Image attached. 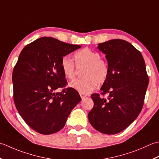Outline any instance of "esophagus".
<instances>
[{"label": "esophagus", "instance_id": "34e87169", "mask_svg": "<svg viewBox=\"0 0 159 159\" xmlns=\"http://www.w3.org/2000/svg\"><path fill=\"white\" fill-rule=\"evenodd\" d=\"M80 95L81 98H82V99H83L84 98H86V97L87 96V95H86V94H84V93H80Z\"/></svg>", "mask_w": 159, "mask_h": 159}]
</instances>
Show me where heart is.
<instances>
[{
	"mask_svg": "<svg viewBox=\"0 0 159 159\" xmlns=\"http://www.w3.org/2000/svg\"><path fill=\"white\" fill-rule=\"evenodd\" d=\"M77 67L84 66L81 79L69 83V86L84 94L89 93L95 89L97 84L104 83L109 75L108 63L101 58L98 52L84 48L74 55ZM61 69L64 75L69 80L75 77V67L73 60L69 57H64L61 60Z\"/></svg>",
	"mask_w": 159,
	"mask_h": 159,
	"instance_id": "obj_1",
	"label": "heart"
}]
</instances>
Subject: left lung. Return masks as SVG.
Segmentation results:
<instances>
[{
  "label": "left lung",
  "instance_id": "8db88e82",
  "mask_svg": "<svg viewBox=\"0 0 159 159\" xmlns=\"http://www.w3.org/2000/svg\"><path fill=\"white\" fill-rule=\"evenodd\" d=\"M106 54L109 75L101 87V95H91L94 106L89 112L90 124L97 130L115 134L133 122L143 106L149 83L146 68L140 51L128 42L115 39L98 44Z\"/></svg>",
  "mask_w": 159,
  "mask_h": 159
}]
</instances>
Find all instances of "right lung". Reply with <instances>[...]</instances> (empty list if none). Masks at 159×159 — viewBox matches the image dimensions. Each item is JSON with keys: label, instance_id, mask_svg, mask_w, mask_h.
I'll use <instances>...</instances> for the list:
<instances>
[{"label": "right lung", "instance_id": "right-lung-1", "mask_svg": "<svg viewBox=\"0 0 159 159\" xmlns=\"http://www.w3.org/2000/svg\"><path fill=\"white\" fill-rule=\"evenodd\" d=\"M80 47L42 37L25 46L19 55L12 73L14 101L26 124L38 133L51 134L63 128L82 99L73 88L54 93L67 84L61 59Z\"/></svg>", "mask_w": 159, "mask_h": 159}]
</instances>
